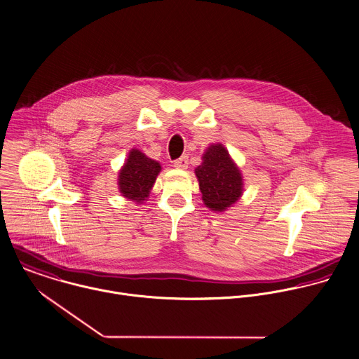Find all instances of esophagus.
<instances>
[{
    "instance_id": "34e87169",
    "label": "esophagus",
    "mask_w": 359,
    "mask_h": 359,
    "mask_svg": "<svg viewBox=\"0 0 359 359\" xmlns=\"http://www.w3.org/2000/svg\"><path fill=\"white\" fill-rule=\"evenodd\" d=\"M173 166H175L176 169H187V166H189V158H187V155H183L182 158L176 159V161L173 162Z\"/></svg>"
}]
</instances>
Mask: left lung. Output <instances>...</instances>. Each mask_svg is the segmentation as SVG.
I'll use <instances>...</instances> for the list:
<instances>
[{"label":"left lung","instance_id":"8db88e82","mask_svg":"<svg viewBox=\"0 0 359 359\" xmlns=\"http://www.w3.org/2000/svg\"><path fill=\"white\" fill-rule=\"evenodd\" d=\"M201 165L194 169L203 203L215 212H224L243 196V175L228 149L211 144L201 156Z\"/></svg>","mask_w":359,"mask_h":359}]
</instances>
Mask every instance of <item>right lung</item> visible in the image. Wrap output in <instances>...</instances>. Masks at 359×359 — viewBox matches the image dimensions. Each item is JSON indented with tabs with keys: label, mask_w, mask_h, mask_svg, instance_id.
<instances>
[{
	"label": "right lung",
	"mask_w": 359,
	"mask_h": 359,
	"mask_svg": "<svg viewBox=\"0 0 359 359\" xmlns=\"http://www.w3.org/2000/svg\"><path fill=\"white\" fill-rule=\"evenodd\" d=\"M162 166L158 161L148 158L137 148L130 149L124 165L118 170L117 186L120 194L141 205L149 197Z\"/></svg>",
	"instance_id": "1"
}]
</instances>
